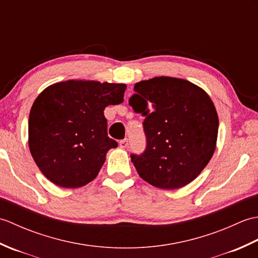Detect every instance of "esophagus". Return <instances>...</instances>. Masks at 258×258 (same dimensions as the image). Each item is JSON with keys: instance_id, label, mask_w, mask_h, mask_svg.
I'll use <instances>...</instances> for the list:
<instances>
[{"instance_id": "obj_1", "label": "esophagus", "mask_w": 258, "mask_h": 258, "mask_svg": "<svg viewBox=\"0 0 258 258\" xmlns=\"http://www.w3.org/2000/svg\"><path fill=\"white\" fill-rule=\"evenodd\" d=\"M128 146V140L127 139H124L119 142V147L120 149H126V147Z\"/></svg>"}]
</instances>
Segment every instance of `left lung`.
Instances as JSON below:
<instances>
[{
  "label": "left lung",
  "instance_id": "8db88e82",
  "mask_svg": "<svg viewBox=\"0 0 258 258\" xmlns=\"http://www.w3.org/2000/svg\"><path fill=\"white\" fill-rule=\"evenodd\" d=\"M130 105L142 113L146 150L131 155L145 182L163 189L189 184L216 149L218 115L207 93L189 81L156 76L134 86Z\"/></svg>",
  "mask_w": 258,
  "mask_h": 258
}]
</instances>
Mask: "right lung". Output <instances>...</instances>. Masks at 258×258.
Returning <instances> with one entry per match:
<instances>
[{
  "instance_id": "1",
  "label": "right lung",
  "mask_w": 258,
  "mask_h": 258,
  "mask_svg": "<svg viewBox=\"0 0 258 258\" xmlns=\"http://www.w3.org/2000/svg\"><path fill=\"white\" fill-rule=\"evenodd\" d=\"M125 84L69 80L47 86L36 97L29 117V147L43 175L64 188L94 179L108 150L104 109L122 103Z\"/></svg>"
}]
</instances>
